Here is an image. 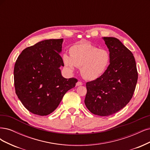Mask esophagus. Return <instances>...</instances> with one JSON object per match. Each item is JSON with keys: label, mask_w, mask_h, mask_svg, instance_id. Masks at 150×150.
Returning a JSON list of instances; mask_svg holds the SVG:
<instances>
[{"label": "esophagus", "mask_w": 150, "mask_h": 150, "mask_svg": "<svg viewBox=\"0 0 150 150\" xmlns=\"http://www.w3.org/2000/svg\"><path fill=\"white\" fill-rule=\"evenodd\" d=\"M82 85H83V83H82L81 81H79L76 83V86H80Z\"/></svg>", "instance_id": "obj_1"}]
</instances>
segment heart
I'll use <instances>...</instances> for the list:
<instances>
[{
  "mask_svg": "<svg viewBox=\"0 0 150 150\" xmlns=\"http://www.w3.org/2000/svg\"><path fill=\"white\" fill-rule=\"evenodd\" d=\"M69 55L64 54V65L71 71L80 67V73L86 80H95L107 70L110 62V55L105 49H100L90 43L83 42L71 45Z\"/></svg>",
  "mask_w": 150,
  "mask_h": 150,
  "instance_id": "obj_1",
  "label": "heart"
}]
</instances>
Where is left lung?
<instances>
[{"mask_svg": "<svg viewBox=\"0 0 150 150\" xmlns=\"http://www.w3.org/2000/svg\"><path fill=\"white\" fill-rule=\"evenodd\" d=\"M109 49L110 64L100 78L86 83L85 104L91 113L111 115L131 100L136 88L138 71L132 52L117 38L103 37Z\"/></svg>", "mask_w": 150, "mask_h": 150, "instance_id": "1", "label": "left lung"}]
</instances>
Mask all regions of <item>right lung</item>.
Wrapping results in <instances>:
<instances>
[{"label":"right lung","mask_w":150,"mask_h":150,"mask_svg":"<svg viewBox=\"0 0 150 150\" xmlns=\"http://www.w3.org/2000/svg\"><path fill=\"white\" fill-rule=\"evenodd\" d=\"M63 38L45 40L24 49L14 66V86L22 103L31 113L50 114L58 107L67 91L78 80L65 79L60 66H64L59 53Z\"/></svg>","instance_id":"obj_1"}]
</instances>
